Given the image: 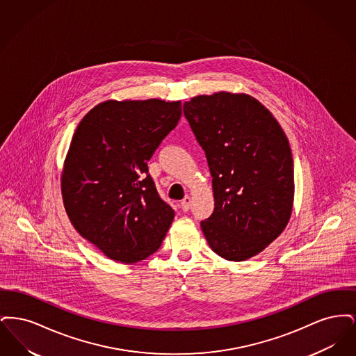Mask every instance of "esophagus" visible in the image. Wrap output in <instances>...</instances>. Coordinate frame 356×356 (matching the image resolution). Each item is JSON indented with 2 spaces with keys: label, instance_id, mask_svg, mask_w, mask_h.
Masks as SVG:
<instances>
[{
  "label": "esophagus",
  "instance_id": "esophagus-1",
  "mask_svg": "<svg viewBox=\"0 0 356 356\" xmlns=\"http://www.w3.org/2000/svg\"><path fill=\"white\" fill-rule=\"evenodd\" d=\"M191 203H192L191 197H189V196H186V197L181 200L180 207H181V209H183L184 212H186V211H189V208H191Z\"/></svg>",
  "mask_w": 356,
  "mask_h": 356
}]
</instances>
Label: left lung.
I'll use <instances>...</instances> for the list:
<instances>
[{
    "label": "left lung",
    "instance_id": "left-lung-1",
    "mask_svg": "<svg viewBox=\"0 0 356 356\" xmlns=\"http://www.w3.org/2000/svg\"><path fill=\"white\" fill-rule=\"evenodd\" d=\"M212 175L213 213L200 222L213 252L243 261L261 252L291 218L293 161L271 112L248 95L219 92L184 102Z\"/></svg>",
    "mask_w": 356,
    "mask_h": 356
}]
</instances>
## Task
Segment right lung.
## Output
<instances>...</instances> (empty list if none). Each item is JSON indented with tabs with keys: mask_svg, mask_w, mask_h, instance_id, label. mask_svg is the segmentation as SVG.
Wrapping results in <instances>:
<instances>
[{
	"mask_svg": "<svg viewBox=\"0 0 356 356\" xmlns=\"http://www.w3.org/2000/svg\"><path fill=\"white\" fill-rule=\"evenodd\" d=\"M181 118V102H102L80 121L61 177L70 222L109 259L154 254L175 211L154 186L148 161Z\"/></svg>",
	"mask_w": 356,
	"mask_h": 356,
	"instance_id": "add662e5",
	"label": "right lung"
}]
</instances>
